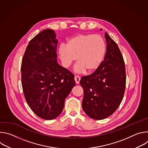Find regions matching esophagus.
<instances>
[{
	"label": "esophagus",
	"instance_id": "esophagus-1",
	"mask_svg": "<svg viewBox=\"0 0 148 148\" xmlns=\"http://www.w3.org/2000/svg\"><path fill=\"white\" fill-rule=\"evenodd\" d=\"M74 80H75V82L76 84H78L80 81V77L79 76L76 75L74 77Z\"/></svg>",
	"mask_w": 148,
	"mask_h": 148
}]
</instances>
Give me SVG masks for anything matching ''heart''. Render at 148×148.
<instances>
[{
    "instance_id": "obj_1",
    "label": "heart",
    "mask_w": 148,
    "mask_h": 148,
    "mask_svg": "<svg viewBox=\"0 0 148 148\" xmlns=\"http://www.w3.org/2000/svg\"><path fill=\"white\" fill-rule=\"evenodd\" d=\"M105 43L99 35L80 34L71 38L67 45H61L59 53L65 65L69 66L75 60L78 62L75 69L77 72L85 70L90 72L97 69L103 60Z\"/></svg>"
}]
</instances>
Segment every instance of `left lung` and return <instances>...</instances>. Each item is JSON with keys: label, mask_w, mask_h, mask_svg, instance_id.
<instances>
[{"label": "left lung", "mask_w": 148, "mask_h": 148, "mask_svg": "<svg viewBox=\"0 0 148 148\" xmlns=\"http://www.w3.org/2000/svg\"><path fill=\"white\" fill-rule=\"evenodd\" d=\"M104 60L90 75L79 81L84 90L82 107L90 118L101 120L111 116L122 101L126 87L125 62L115 42L105 32Z\"/></svg>", "instance_id": "left-lung-1"}]
</instances>
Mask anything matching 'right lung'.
Returning a JSON list of instances; mask_svg holds the SVG:
<instances>
[{"instance_id": "1", "label": "right lung", "mask_w": 148, "mask_h": 148, "mask_svg": "<svg viewBox=\"0 0 148 148\" xmlns=\"http://www.w3.org/2000/svg\"><path fill=\"white\" fill-rule=\"evenodd\" d=\"M57 40L53 30H44L29 42L21 65V80L31 110L46 120L62 111L66 98L75 86L73 74L57 61Z\"/></svg>"}]
</instances>
